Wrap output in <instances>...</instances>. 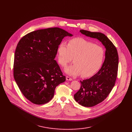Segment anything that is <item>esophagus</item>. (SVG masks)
Returning a JSON list of instances; mask_svg holds the SVG:
<instances>
[{"mask_svg":"<svg viewBox=\"0 0 132 132\" xmlns=\"http://www.w3.org/2000/svg\"><path fill=\"white\" fill-rule=\"evenodd\" d=\"M66 80H70V81H71V80H72V79L71 78L68 77V76H66Z\"/></svg>","mask_w":132,"mask_h":132,"instance_id":"esophagus-1","label":"esophagus"}]
</instances>
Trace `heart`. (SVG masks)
<instances>
[{
    "instance_id": "1",
    "label": "heart",
    "mask_w": 132,
    "mask_h": 132,
    "mask_svg": "<svg viewBox=\"0 0 132 132\" xmlns=\"http://www.w3.org/2000/svg\"><path fill=\"white\" fill-rule=\"evenodd\" d=\"M57 53L58 62L62 67H66L73 59L74 64L65 69L67 73L71 76L81 75L84 78L96 73L105 58V51L102 47L82 37L72 39L68 44L61 43Z\"/></svg>"
}]
</instances>
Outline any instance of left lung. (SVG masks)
<instances>
[{"label": "left lung", "instance_id": "obj_1", "mask_svg": "<svg viewBox=\"0 0 132 132\" xmlns=\"http://www.w3.org/2000/svg\"><path fill=\"white\" fill-rule=\"evenodd\" d=\"M85 35L99 40L105 46V58L102 67L93 76L80 81V89L74 95V99L80 105L92 107L102 102L109 96L117 79L119 56L112 42L103 33L81 30Z\"/></svg>", "mask_w": 132, "mask_h": 132}]
</instances>
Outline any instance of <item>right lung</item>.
Listing matches in <instances>:
<instances>
[{
	"instance_id": "1",
	"label": "right lung",
	"mask_w": 132,
	"mask_h": 132,
	"mask_svg": "<svg viewBox=\"0 0 132 132\" xmlns=\"http://www.w3.org/2000/svg\"><path fill=\"white\" fill-rule=\"evenodd\" d=\"M66 36L72 35L59 28L41 29L28 33L17 44L14 78L23 96L34 104L48 102L56 87L66 80L54 59Z\"/></svg>"
}]
</instances>
